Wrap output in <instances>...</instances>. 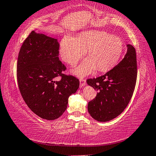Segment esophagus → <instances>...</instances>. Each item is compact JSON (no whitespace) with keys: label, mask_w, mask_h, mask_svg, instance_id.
Listing matches in <instances>:
<instances>
[{"label":"esophagus","mask_w":156,"mask_h":156,"mask_svg":"<svg viewBox=\"0 0 156 156\" xmlns=\"http://www.w3.org/2000/svg\"><path fill=\"white\" fill-rule=\"evenodd\" d=\"M85 84H86V81H85V80H84V79H83V78H80V86L82 87L84 86Z\"/></svg>","instance_id":"34e87169"}]
</instances>
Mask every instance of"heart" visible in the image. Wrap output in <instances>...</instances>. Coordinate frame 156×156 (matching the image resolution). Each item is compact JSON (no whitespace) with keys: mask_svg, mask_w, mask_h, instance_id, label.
<instances>
[{"mask_svg":"<svg viewBox=\"0 0 156 156\" xmlns=\"http://www.w3.org/2000/svg\"><path fill=\"white\" fill-rule=\"evenodd\" d=\"M86 58L74 71L79 76L91 73L95 69L100 72L107 71L117 64L124 51V42L120 37L112 36L99 30L82 32L77 37L66 34L61 39L59 54L62 59L72 66L85 55Z\"/></svg>","mask_w":156,"mask_h":156,"instance_id":"1","label":"heart"}]
</instances>
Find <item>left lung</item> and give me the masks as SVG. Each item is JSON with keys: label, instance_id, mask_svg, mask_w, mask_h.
<instances>
[{"label": "left lung", "instance_id": "obj_1", "mask_svg": "<svg viewBox=\"0 0 156 156\" xmlns=\"http://www.w3.org/2000/svg\"><path fill=\"white\" fill-rule=\"evenodd\" d=\"M136 77L135 48L127 44L126 55L114 69L97 78L87 80V85L98 90L95 98L87 104L91 117L98 122H105L119 116L131 100Z\"/></svg>", "mask_w": 156, "mask_h": 156}]
</instances>
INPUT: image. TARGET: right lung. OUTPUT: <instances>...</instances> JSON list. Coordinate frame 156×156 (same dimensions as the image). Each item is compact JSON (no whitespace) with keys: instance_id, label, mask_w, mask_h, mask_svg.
Returning a JSON list of instances; mask_svg holds the SVG:
<instances>
[{"instance_id":"1","label":"right lung","mask_w":156,"mask_h":156,"mask_svg":"<svg viewBox=\"0 0 156 156\" xmlns=\"http://www.w3.org/2000/svg\"><path fill=\"white\" fill-rule=\"evenodd\" d=\"M56 39L32 31L20 50L17 78L28 107L39 117L54 120L67 108L69 96L76 93L79 80L62 73L66 66L58 58ZM61 76L59 81L55 78Z\"/></svg>"}]
</instances>
